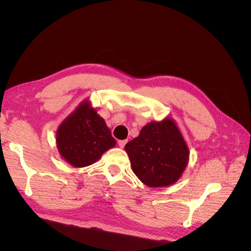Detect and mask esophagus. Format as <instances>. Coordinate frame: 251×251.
<instances>
[{"label":"esophagus","instance_id":"34e87169","mask_svg":"<svg viewBox=\"0 0 251 251\" xmlns=\"http://www.w3.org/2000/svg\"><path fill=\"white\" fill-rule=\"evenodd\" d=\"M126 140H119L118 141V146L120 148H124L126 146Z\"/></svg>","mask_w":251,"mask_h":251}]
</instances>
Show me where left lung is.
<instances>
[{"label":"left lung","instance_id":"1","mask_svg":"<svg viewBox=\"0 0 251 251\" xmlns=\"http://www.w3.org/2000/svg\"><path fill=\"white\" fill-rule=\"evenodd\" d=\"M125 149L134 174L150 187L169 186L177 182L189 157L183 136L171 118L144 126L138 137L127 142Z\"/></svg>","mask_w":251,"mask_h":251}]
</instances>
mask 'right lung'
I'll return each instance as SVG.
<instances>
[{"instance_id":"obj_1","label":"right lung","mask_w":251,"mask_h":251,"mask_svg":"<svg viewBox=\"0 0 251 251\" xmlns=\"http://www.w3.org/2000/svg\"><path fill=\"white\" fill-rule=\"evenodd\" d=\"M57 150L75 168L93 164L104 151L115 147L110 128L88 100L80 102L56 132Z\"/></svg>"}]
</instances>
